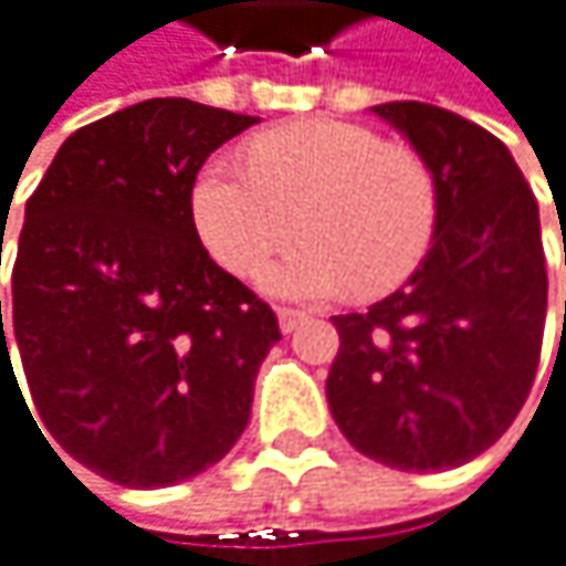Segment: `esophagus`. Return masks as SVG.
<instances>
[{
	"mask_svg": "<svg viewBox=\"0 0 566 566\" xmlns=\"http://www.w3.org/2000/svg\"><path fill=\"white\" fill-rule=\"evenodd\" d=\"M305 318H308V315H305V312H295V308H281V312H277V325H281V332H285V335H292Z\"/></svg>",
	"mask_w": 566,
	"mask_h": 566,
	"instance_id": "1",
	"label": "esophagus"
}]
</instances>
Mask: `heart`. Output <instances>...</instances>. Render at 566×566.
Wrapping results in <instances>:
<instances>
[{
	"label": "heart",
	"instance_id": "b5f03b06",
	"mask_svg": "<svg viewBox=\"0 0 566 566\" xmlns=\"http://www.w3.org/2000/svg\"><path fill=\"white\" fill-rule=\"evenodd\" d=\"M244 165L211 158L191 185V221L205 251L251 274L298 228L305 241L261 271L274 298L325 302L348 289L388 292L418 268L438 228L431 165L401 142L305 118L261 132Z\"/></svg>",
	"mask_w": 566,
	"mask_h": 566
}]
</instances>
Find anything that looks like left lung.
<instances>
[{
  "label": "left lung",
  "mask_w": 566,
  "mask_h": 566,
  "mask_svg": "<svg viewBox=\"0 0 566 566\" xmlns=\"http://www.w3.org/2000/svg\"><path fill=\"white\" fill-rule=\"evenodd\" d=\"M371 112L431 165L438 228L408 285L332 318L342 348L328 408L365 458L448 471L514 424L537 375L547 318L537 198L488 128L428 102Z\"/></svg>",
  "instance_id": "1"
}]
</instances>
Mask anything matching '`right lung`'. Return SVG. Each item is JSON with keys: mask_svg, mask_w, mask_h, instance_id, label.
Masks as SVG:
<instances>
[{"mask_svg": "<svg viewBox=\"0 0 566 566\" xmlns=\"http://www.w3.org/2000/svg\"><path fill=\"white\" fill-rule=\"evenodd\" d=\"M254 122L191 98L128 105L72 132L25 201L0 375L15 381V345L45 431L122 488L218 464L281 342L191 221L198 168Z\"/></svg>", "mask_w": 566, "mask_h": 566, "instance_id": "1", "label": "right lung"}]
</instances>
